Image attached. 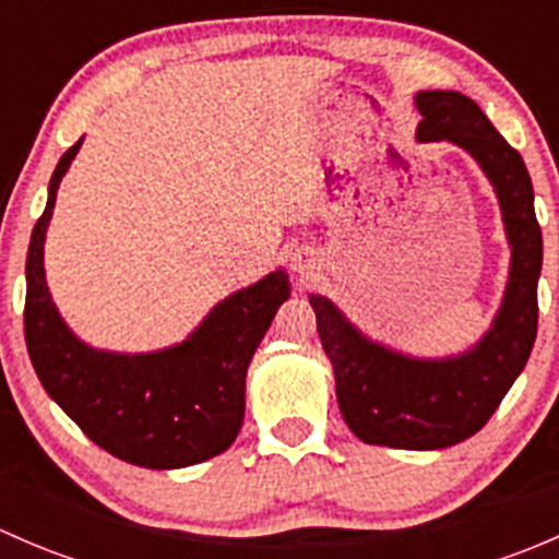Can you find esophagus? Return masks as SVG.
<instances>
[{"label": "esophagus", "instance_id": "34e87169", "mask_svg": "<svg viewBox=\"0 0 559 559\" xmlns=\"http://www.w3.org/2000/svg\"><path fill=\"white\" fill-rule=\"evenodd\" d=\"M292 270H295L300 278H308V275L313 273V257L308 251H297L295 257H292Z\"/></svg>", "mask_w": 559, "mask_h": 559}]
</instances>
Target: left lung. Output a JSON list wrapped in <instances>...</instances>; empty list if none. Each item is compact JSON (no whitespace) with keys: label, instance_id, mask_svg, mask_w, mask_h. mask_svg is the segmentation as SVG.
I'll use <instances>...</instances> for the list:
<instances>
[{"label":"left lung","instance_id":"1","mask_svg":"<svg viewBox=\"0 0 559 559\" xmlns=\"http://www.w3.org/2000/svg\"><path fill=\"white\" fill-rule=\"evenodd\" d=\"M419 143L465 148L492 180L511 243L503 306L487 335L465 354L416 359L368 341L326 297L308 295L321 346L335 370L341 414L365 443L392 449H447L476 436L527 365L538 330V275L544 259L533 180L484 110L460 92H419Z\"/></svg>","mask_w":559,"mask_h":559}]
</instances>
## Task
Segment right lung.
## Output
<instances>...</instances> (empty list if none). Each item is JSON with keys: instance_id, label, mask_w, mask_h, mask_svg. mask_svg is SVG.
<instances>
[{"instance_id": "obj_1", "label": "right lung", "mask_w": 559, "mask_h": 559, "mask_svg": "<svg viewBox=\"0 0 559 559\" xmlns=\"http://www.w3.org/2000/svg\"><path fill=\"white\" fill-rule=\"evenodd\" d=\"M78 140L56 165L48 205L26 253L24 335L45 392L97 443L123 462L154 471L197 465L227 452L246 411V370L281 302L284 270L218 302L183 343L151 354L86 346L61 321L43 267L45 229Z\"/></svg>"}]
</instances>
